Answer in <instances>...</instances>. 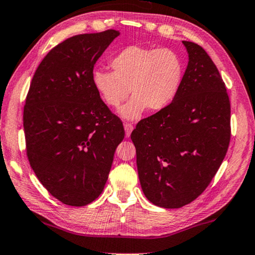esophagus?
Segmentation results:
<instances>
[{
    "label": "esophagus",
    "instance_id": "34e87169",
    "mask_svg": "<svg viewBox=\"0 0 255 255\" xmlns=\"http://www.w3.org/2000/svg\"><path fill=\"white\" fill-rule=\"evenodd\" d=\"M124 128H125V135H127V137H130L131 132H132V130H133V125L130 123H125Z\"/></svg>",
    "mask_w": 255,
    "mask_h": 255
}]
</instances>
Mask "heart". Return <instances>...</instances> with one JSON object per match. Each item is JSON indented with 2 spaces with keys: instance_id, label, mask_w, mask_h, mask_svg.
I'll use <instances>...</instances> for the list:
<instances>
[{
  "instance_id": "1",
  "label": "heart",
  "mask_w": 255,
  "mask_h": 255,
  "mask_svg": "<svg viewBox=\"0 0 255 255\" xmlns=\"http://www.w3.org/2000/svg\"><path fill=\"white\" fill-rule=\"evenodd\" d=\"M114 71L95 70L92 84L108 107L117 109L128 95L132 99L121 110L127 120H138L148 108L166 109L177 97L184 77V63L174 50L130 45L112 57Z\"/></svg>"
}]
</instances>
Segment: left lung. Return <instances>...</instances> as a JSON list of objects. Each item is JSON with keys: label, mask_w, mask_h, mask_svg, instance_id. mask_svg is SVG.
Listing matches in <instances>:
<instances>
[{"label": "left lung", "mask_w": 255, "mask_h": 255, "mask_svg": "<svg viewBox=\"0 0 255 255\" xmlns=\"http://www.w3.org/2000/svg\"><path fill=\"white\" fill-rule=\"evenodd\" d=\"M188 64L174 101L131 133L145 197L164 208L192 203L219 170L231 139L226 87L207 52L183 41Z\"/></svg>", "instance_id": "8db88e82"}]
</instances>
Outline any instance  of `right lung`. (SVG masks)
<instances>
[{
    "mask_svg": "<svg viewBox=\"0 0 255 255\" xmlns=\"http://www.w3.org/2000/svg\"><path fill=\"white\" fill-rule=\"evenodd\" d=\"M120 31L76 35L48 52L23 109L26 157L48 192L85 206L103 191L124 127L92 84V72Z\"/></svg>",
    "mask_w": 255,
    "mask_h": 255,
    "instance_id": "obj_1",
    "label": "right lung"
}]
</instances>
